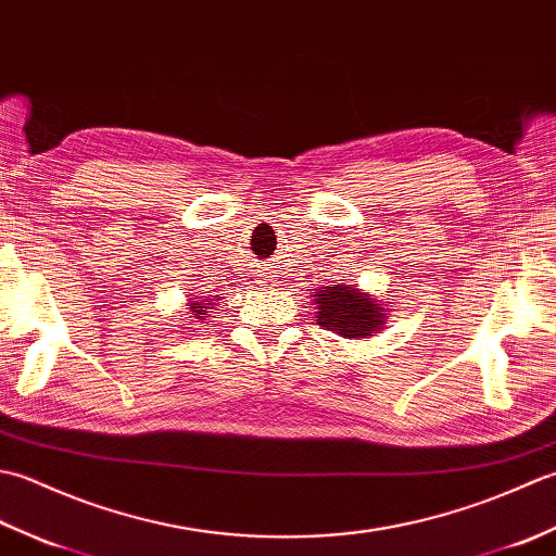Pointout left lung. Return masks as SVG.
Returning <instances> with one entry per match:
<instances>
[{
    "instance_id": "1",
    "label": "left lung",
    "mask_w": 556,
    "mask_h": 556,
    "mask_svg": "<svg viewBox=\"0 0 556 556\" xmlns=\"http://www.w3.org/2000/svg\"><path fill=\"white\" fill-rule=\"evenodd\" d=\"M315 305H317V325L329 332L341 337H372L380 332L384 325L382 303L370 299V293H363L351 281L337 279L334 285L315 289Z\"/></svg>"
}]
</instances>
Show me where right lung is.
I'll return each instance as SVG.
<instances>
[{
	"label": "right lung",
	"instance_id": "add662e5",
	"mask_svg": "<svg viewBox=\"0 0 556 556\" xmlns=\"http://www.w3.org/2000/svg\"><path fill=\"white\" fill-rule=\"evenodd\" d=\"M219 299H222V296H219ZM219 299H217V301H219ZM212 301H215V299H210V296H195V299L191 301V315L198 317V320H205L207 311L212 308V305H215Z\"/></svg>",
	"mask_w": 556,
	"mask_h": 556
}]
</instances>
